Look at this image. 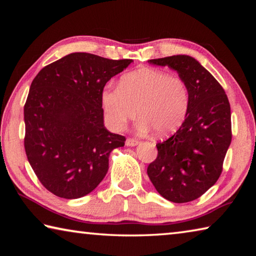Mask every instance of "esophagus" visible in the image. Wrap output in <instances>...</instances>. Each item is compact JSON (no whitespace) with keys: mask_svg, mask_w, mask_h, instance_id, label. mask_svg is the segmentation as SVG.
I'll return each instance as SVG.
<instances>
[{"mask_svg":"<svg viewBox=\"0 0 256 256\" xmlns=\"http://www.w3.org/2000/svg\"><path fill=\"white\" fill-rule=\"evenodd\" d=\"M140 144V140H135V138H128L126 140H125V145L126 146H136Z\"/></svg>","mask_w":256,"mask_h":256,"instance_id":"1","label":"esophagus"}]
</instances>
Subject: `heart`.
Returning <instances> with one entry per match:
<instances>
[{
    "instance_id": "heart-1",
    "label": "heart",
    "mask_w": 256,
    "mask_h": 256,
    "mask_svg": "<svg viewBox=\"0 0 256 256\" xmlns=\"http://www.w3.org/2000/svg\"><path fill=\"white\" fill-rule=\"evenodd\" d=\"M108 125L121 131L136 116L143 132L154 130L157 136H167L182 126L190 106L187 84L166 72L144 68L125 74L118 86H106L101 94Z\"/></svg>"
}]
</instances>
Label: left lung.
Returning <instances> with one entry per match:
<instances>
[{"label":"left lung","mask_w":256,"mask_h":256,"mask_svg":"<svg viewBox=\"0 0 256 256\" xmlns=\"http://www.w3.org/2000/svg\"><path fill=\"white\" fill-rule=\"evenodd\" d=\"M176 70L187 84L190 106L172 136L157 143V158L148 167L155 189L176 204L199 198L218 180L231 134V108L224 88L198 60L187 55L150 59Z\"/></svg>","instance_id":"8db88e82"}]
</instances>
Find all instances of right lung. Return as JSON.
<instances>
[{"label": "right lung", "mask_w": 256, "mask_h": 256, "mask_svg": "<svg viewBox=\"0 0 256 256\" xmlns=\"http://www.w3.org/2000/svg\"><path fill=\"white\" fill-rule=\"evenodd\" d=\"M132 59L72 52L42 68L24 106L25 152L47 190L77 199L96 188L125 138L104 126L101 94Z\"/></svg>", "instance_id": "add662e5"}]
</instances>
